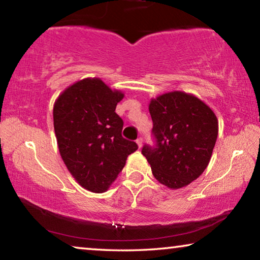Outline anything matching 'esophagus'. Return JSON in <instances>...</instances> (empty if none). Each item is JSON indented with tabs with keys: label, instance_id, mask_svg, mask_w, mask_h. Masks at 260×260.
<instances>
[{
	"label": "esophagus",
	"instance_id": "esophagus-1",
	"mask_svg": "<svg viewBox=\"0 0 260 260\" xmlns=\"http://www.w3.org/2000/svg\"><path fill=\"white\" fill-rule=\"evenodd\" d=\"M137 144H138V146H139V148L142 147V139H141V138L137 139Z\"/></svg>",
	"mask_w": 260,
	"mask_h": 260
}]
</instances>
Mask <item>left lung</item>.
Segmentation results:
<instances>
[{
    "mask_svg": "<svg viewBox=\"0 0 260 260\" xmlns=\"http://www.w3.org/2000/svg\"><path fill=\"white\" fill-rule=\"evenodd\" d=\"M156 147L144 146L152 173L160 184L179 189L206 170L218 138V119L203 100L181 90L151 99L148 105Z\"/></svg>",
    "mask_w": 260,
    "mask_h": 260,
    "instance_id": "obj_1",
    "label": "left lung"
}]
</instances>
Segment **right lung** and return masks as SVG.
I'll list each match as a JSON object with an SVG mask.
<instances>
[{
  "label": "right lung",
  "instance_id": "obj_1",
  "mask_svg": "<svg viewBox=\"0 0 260 260\" xmlns=\"http://www.w3.org/2000/svg\"><path fill=\"white\" fill-rule=\"evenodd\" d=\"M125 96L99 78L79 80L58 95L53 108L58 152L83 188L104 193L118 178L138 145L122 138L115 113Z\"/></svg>",
  "mask_w": 260,
  "mask_h": 260
}]
</instances>
